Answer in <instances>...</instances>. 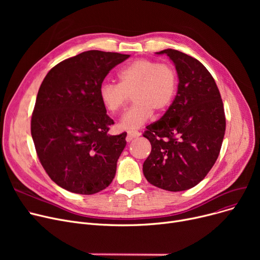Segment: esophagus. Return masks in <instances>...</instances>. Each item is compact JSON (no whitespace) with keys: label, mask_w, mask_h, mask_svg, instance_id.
Segmentation results:
<instances>
[{"label":"esophagus","mask_w":260,"mask_h":260,"mask_svg":"<svg viewBox=\"0 0 260 260\" xmlns=\"http://www.w3.org/2000/svg\"><path fill=\"white\" fill-rule=\"evenodd\" d=\"M140 135H141V133H139V132H137V131L128 132V133H127V137H126V139H127V141H131V140H133V139H135V138H138V137H140Z\"/></svg>","instance_id":"obj_1"}]
</instances>
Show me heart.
Instances as JSON below:
<instances>
[{
    "instance_id": "heart-1",
    "label": "heart",
    "mask_w": 260,
    "mask_h": 260,
    "mask_svg": "<svg viewBox=\"0 0 260 260\" xmlns=\"http://www.w3.org/2000/svg\"><path fill=\"white\" fill-rule=\"evenodd\" d=\"M119 84L103 83L99 98L108 113L120 112L133 94L135 105L119 121L121 129L133 132L140 128L156 113H163L173 103L178 78L171 65L151 59H137L125 65L118 74Z\"/></svg>"
}]
</instances>
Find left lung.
Listing matches in <instances>:
<instances>
[{"label":"left lung","instance_id":"1","mask_svg":"<svg viewBox=\"0 0 260 260\" xmlns=\"http://www.w3.org/2000/svg\"><path fill=\"white\" fill-rule=\"evenodd\" d=\"M156 53L174 63L179 83L166 114L143 134L152 145L143 174L157 187L180 192L197 185L215 165L225 132L223 103L215 80L198 60L175 49Z\"/></svg>","mask_w":260,"mask_h":260}]
</instances>
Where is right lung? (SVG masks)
Returning <instances> with one entry per match:
<instances>
[{
	"instance_id": "right-lung-1",
	"label": "right lung",
	"mask_w": 260,
	"mask_h": 260,
	"mask_svg": "<svg viewBox=\"0 0 260 260\" xmlns=\"http://www.w3.org/2000/svg\"><path fill=\"white\" fill-rule=\"evenodd\" d=\"M129 54L88 50L57 64L38 91L31 137L41 165L62 188L92 195L115 178L126 133L108 135L113 119L99 88L113 68Z\"/></svg>"
}]
</instances>
